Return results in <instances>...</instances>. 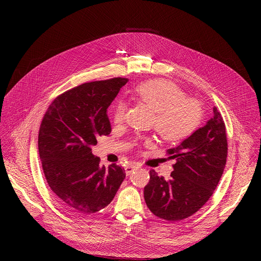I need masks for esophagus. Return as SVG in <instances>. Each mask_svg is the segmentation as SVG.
Masks as SVG:
<instances>
[{"mask_svg":"<svg viewBox=\"0 0 261 261\" xmlns=\"http://www.w3.org/2000/svg\"><path fill=\"white\" fill-rule=\"evenodd\" d=\"M138 168H139V167L136 166V165H128V166H126V168H125V170H126V174H127V175L131 174L134 170H136Z\"/></svg>","mask_w":261,"mask_h":261,"instance_id":"obj_1","label":"esophagus"}]
</instances>
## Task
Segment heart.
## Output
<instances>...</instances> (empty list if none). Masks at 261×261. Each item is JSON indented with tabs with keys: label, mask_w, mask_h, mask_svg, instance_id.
<instances>
[{
	"label": "heart",
	"mask_w": 261,
	"mask_h": 261,
	"mask_svg": "<svg viewBox=\"0 0 261 261\" xmlns=\"http://www.w3.org/2000/svg\"><path fill=\"white\" fill-rule=\"evenodd\" d=\"M134 97L151 108L154 113L152 125L161 138L169 143L184 140L193 133L202 118L201 105L186 98L184 92L173 82L156 79L143 82L133 91ZM127 105L118 100L113 109L115 123L125 119ZM151 141L146 140V145Z\"/></svg>",
	"instance_id": "heart-1"
}]
</instances>
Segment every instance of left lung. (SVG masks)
<instances>
[{"label": "left lung", "mask_w": 261, "mask_h": 261, "mask_svg": "<svg viewBox=\"0 0 261 261\" xmlns=\"http://www.w3.org/2000/svg\"><path fill=\"white\" fill-rule=\"evenodd\" d=\"M175 160L169 180L150 170L144 188L148 208L167 221L193 216L208 201L220 181L227 158L223 118L214 108V116L179 146L166 152Z\"/></svg>", "instance_id": "left-lung-1"}]
</instances>
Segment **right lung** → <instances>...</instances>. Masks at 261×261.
<instances>
[{"label":"right lung","instance_id":"1","mask_svg":"<svg viewBox=\"0 0 261 261\" xmlns=\"http://www.w3.org/2000/svg\"><path fill=\"white\" fill-rule=\"evenodd\" d=\"M127 78L86 82L57 96L41 122L38 147L51 191L62 206L79 216L111 203L125 179L120 166L100 165L92 153L97 138L111 133L107 109Z\"/></svg>","mask_w":261,"mask_h":261}]
</instances>
